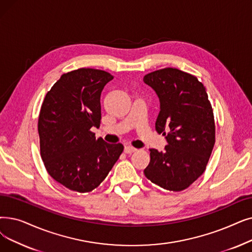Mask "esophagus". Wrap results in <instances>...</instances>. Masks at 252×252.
Returning <instances> with one entry per match:
<instances>
[{"label": "esophagus", "instance_id": "esophagus-1", "mask_svg": "<svg viewBox=\"0 0 252 252\" xmlns=\"http://www.w3.org/2000/svg\"><path fill=\"white\" fill-rule=\"evenodd\" d=\"M136 150H137V149L134 148V147H132V146H126V147H125V152L127 153V155H130V153L135 152Z\"/></svg>", "mask_w": 252, "mask_h": 252}]
</instances>
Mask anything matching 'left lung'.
<instances>
[{"label": "left lung", "mask_w": 252, "mask_h": 252, "mask_svg": "<svg viewBox=\"0 0 252 252\" xmlns=\"http://www.w3.org/2000/svg\"><path fill=\"white\" fill-rule=\"evenodd\" d=\"M143 80L159 97L156 129L168 142L163 151L150 149L144 174L163 189L184 190L205 172L214 147L211 103L204 84L181 70L160 69L148 73Z\"/></svg>", "instance_id": "left-lung-1"}]
</instances>
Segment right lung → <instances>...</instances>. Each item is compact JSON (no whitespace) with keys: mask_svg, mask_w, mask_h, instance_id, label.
Wrapping results in <instances>:
<instances>
[{"mask_svg":"<svg viewBox=\"0 0 252 252\" xmlns=\"http://www.w3.org/2000/svg\"><path fill=\"white\" fill-rule=\"evenodd\" d=\"M113 76L81 68L64 73L47 92L38 118L40 153L50 176L70 190L90 192L111 171L122 143L95 139L101 124V93Z\"/></svg>","mask_w":252,"mask_h":252,"instance_id":"obj_1","label":"right lung"}]
</instances>
